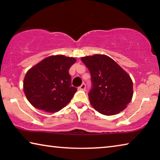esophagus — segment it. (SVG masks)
Listing matches in <instances>:
<instances>
[{
	"mask_svg": "<svg viewBox=\"0 0 160 160\" xmlns=\"http://www.w3.org/2000/svg\"><path fill=\"white\" fill-rule=\"evenodd\" d=\"M85 88H86V85L85 83H82V85H81L79 88H78V89L80 90H85Z\"/></svg>",
	"mask_w": 160,
	"mask_h": 160,
	"instance_id": "1",
	"label": "esophagus"
}]
</instances>
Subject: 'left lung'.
<instances>
[{"instance_id": "8db88e82", "label": "left lung", "mask_w": 160, "mask_h": 160, "mask_svg": "<svg viewBox=\"0 0 160 160\" xmlns=\"http://www.w3.org/2000/svg\"><path fill=\"white\" fill-rule=\"evenodd\" d=\"M81 61L90 72L92 87L88 96L94 109L106 116L125 109L132 97V82L128 74L105 55L85 56Z\"/></svg>"}]
</instances>
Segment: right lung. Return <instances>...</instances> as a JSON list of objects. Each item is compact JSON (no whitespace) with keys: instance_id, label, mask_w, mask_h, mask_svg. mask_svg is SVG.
Here are the masks:
<instances>
[{"instance_id":"obj_1","label":"right lung","mask_w":160,"mask_h":160,"mask_svg":"<svg viewBox=\"0 0 160 160\" xmlns=\"http://www.w3.org/2000/svg\"><path fill=\"white\" fill-rule=\"evenodd\" d=\"M76 61L63 55L51 56L35 65L24 79V92L37 109L57 112L68 104L76 92L68 70Z\"/></svg>"}]
</instances>
